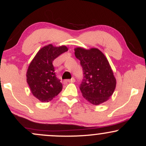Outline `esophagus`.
I'll list each match as a JSON object with an SVG mask.
<instances>
[{
  "label": "esophagus",
  "mask_w": 146,
  "mask_h": 146,
  "mask_svg": "<svg viewBox=\"0 0 146 146\" xmlns=\"http://www.w3.org/2000/svg\"><path fill=\"white\" fill-rule=\"evenodd\" d=\"M68 82H70V83H73V82H75V79L74 78H72L71 80H68Z\"/></svg>",
  "instance_id": "34e87169"
}]
</instances>
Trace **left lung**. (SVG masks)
I'll return each instance as SVG.
<instances>
[{"label":"left lung","mask_w":146,"mask_h":146,"mask_svg":"<svg viewBox=\"0 0 146 146\" xmlns=\"http://www.w3.org/2000/svg\"><path fill=\"white\" fill-rule=\"evenodd\" d=\"M75 55L80 60L84 72L80 86L82 96L93 105L106 102L116 86V79L108 60L96 48H75Z\"/></svg>","instance_id":"obj_1"}]
</instances>
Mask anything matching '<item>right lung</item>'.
Here are the masks:
<instances>
[{
	"label": "right lung",
	"instance_id": "obj_1",
	"mask_svg": "<svg viewBox=\"0 0 146 146\" xmlns=\"http://www.w3.org/2000/svg\"><path fill=\"white\" fill-rule=\"evenodd\" d=\"M68 51L66 46L48 44L37 53L27 72V82L31 93L42 102L53 100L61 92L62 84L56 77L53 60Z\"/></svg>",
	"mask_w": 146,
	"mask_h": 146
}]
</instances>
